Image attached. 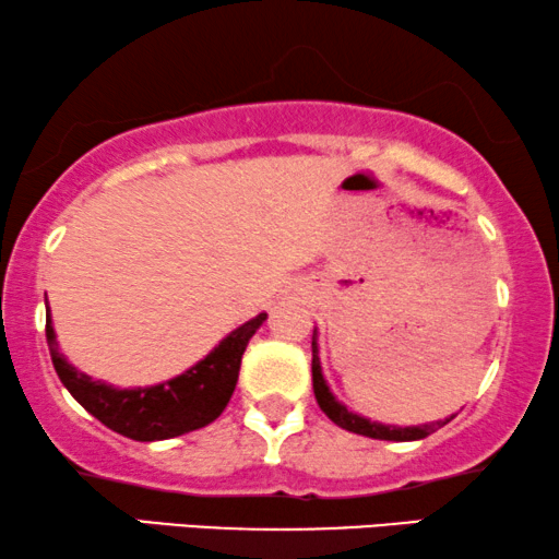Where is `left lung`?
<instances>
[{"label": "left lung", "mask_w": 559, "mask_h": 559, "mask_svg": "<svg viewBox=\"0 0 559 559\" xmlns=\"http://www.w3.org/2000/svg\"><path fill=\"white\" fill-rule=\"evenodd\" d=\"M318 338H320L318 328H314V333H312V390H314V399H318V403H320V408L325 412V416L333 421V425L346 429V432L372 437V440L412 442V440H421V437L432 435L435 429L445 427L450 419H455V414H450V416H445V419L425 421V425L399 427V425H382V421H372V419H367V416L352 412V408H346L344 403L335 399L331 385H328L325 374H322Z\"/></svg>", "instance_id": "1"}]
</instances>
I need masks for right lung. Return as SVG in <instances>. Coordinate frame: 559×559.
<instances>
[{"mask_svg": "<svg viewBox=\"0 0 559 559\" xmlns=\"http://www.w3.org/2000/svg\"><path fill=\"white\" fill-rule=\"evenodd\" d=\"M265 312L241 322L215 344L203 359L194 361L177 378H169L145 388H117L104 380H93L67 361L46 305V344L62 385L70 390L87 414L100 425L138 442L171 440V437L203 429L224 414L239 380L241 354L262 322Z\"/></svg>", "mask_w": 559, "mask_h": 559, "instance_id": "obj_1", "label": "right lung"}]
</instances>
